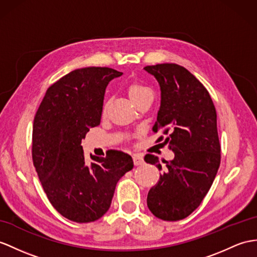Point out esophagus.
<instances>
[{"mask_svg":"<svg viewBox=\"0 0 257 257\" xmlns=\"http://www.w3.org/2000/svg\"><path fill=\"white\" fill-rule=\"evenodd\" d=\"M133 161H134V165L135 166H141L144 164V159L140 154H135L133 156Z\"/></svg>","mask_w":257,"mask_h":257,"instance_id":"obj_1","label":"esophagus"}]
</instances>
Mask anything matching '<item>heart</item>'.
I'll use <instances>...</instances> for the list:
<instances>
[{"instance_id":"b5f03b06","label":"heart","mask_w":257,"mask_h":257,"mask_svg":"<svg viewBox=\"0 0 257 257\" xmlns=\"http://www.w3.org/2000/svg\"><path fill=\"white\" fill-rule=\"evenodd\" d=\"M127 95L130 99L133 101V103H136L139 100L143 99L144 97L153 95V92L147 86L134 81V83H132L127 87Z\"/></svg>"}]
</instances>
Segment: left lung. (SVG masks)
Wrapping results in <instances>:
<instances>
[{
	"mask_svg": "<svg viewBox=\"0 0 257 257\" xmlns=\"http://www.w3.org/2000/svg\"><path fill=\"white\" fill-rule=\"evenodd\" d=\"M144 70L154 75L161 90L153 131L167 135L165 144L174 153L173 160L164 164L154 155L144 158L162 171L148 192L147 206L157 218L177 221L201 205L220 166L217 113L207 89L185 67L164 63Z\"/></svg>",
	"mask_w": 257,
	"mask_h": 257,
	"instance_id": "obj_1",
	"label": "left lung"
}]
</instances>
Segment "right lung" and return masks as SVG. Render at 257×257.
<instances>
[{
    "mask_svg": "<svg viewBox=\"0 0 257 257\" xmlns=\"http://www.w3.org/2000/svg\"><path fill=\"white\" fill-rule=\"evenodd\" d=\"M122 73L110 67L72 71L48 88L35 115L33 161L48 199L72 221L98 220L108 211L117 181L134 164L130 155L108 150L90 155L80 146L90 127L101 120L105 88Z\"/></svg>",
    "mask_w": 257,
    "mask_h": 257,
    "instance_id": "1",
    "label": "right lung"
}]
</instances>
